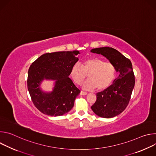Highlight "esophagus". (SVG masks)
Instances as JSON below:
<instances>
[{"label": "esophagus", "mask_w": 156, "mask_h": 156, "mask_svg": "<svg viewBox=\"0 0 156 156\" xmlns=\"http://www.w3.org/2000/svg\"><path fill=\"white\" fill-rule=\"evenodd\" d=\"M87 94V93L84 92V91H81V92H80V95H82V96H85V95H86Z\"/></svg>", "instance_id": "esophagus-1"}]
</instances>
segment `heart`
<instances>
[{
    "label": "heart",
    "mask_w": 156,
    "mask_h": 156,
    "mask_svg": "<svg viewBox=\"0 0 156 156\" xmlns=\"http://www.w3.org/2000/svg\"><path fill=\"white\" fill-rule=\"evenodd\" d=\"M88 75L89 80L83 85L85 90L103 91L114 81L116 75L115 65L110 62L93 57L84 60L83 66L74 63L70 71V76L76 84H81Z\"/></svg>",
    "instance_id": "1"
}]
</instances>
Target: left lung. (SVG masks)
Returning a JSON list of instances; mask_svg holds the SVG:
<instances>
[{
    "mask_svg": "<svg viewBox=\"0 0 156 156\" xmlns=\"http://www.w3.org/2000/svg\"><path fill=\"white\" fill-rule=\"evenodd\" d=\"M93 53L101 54L112 63L119 76L103 91L98 93L96 102L91 106L93 112L102 118H112L127 107L135 86V80L132 64L117 50L108 47L93 49Z\"/></svg>",
    "mask_w": 156,
    "mask_h": 156,
    "instance_id": "8db88e82",
    "label": "left lung"
}]
</instances>
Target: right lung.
I'll use <instances>...</instances> for the list:
<instances>
[{
	"instance_id": "obj_1",
	"label": "right lung",
	"mask_w": 156,
	"mask_h": 156,
	"mask_svg": "<svg viewBox=\"0 0 156 156\" xmlns=\"http://www.w3.org/2000/svg\"><path fill=\"white\" fill-rule=\"evenodd\" d=\"M78 51L46 53L37 58L28 70L27 84L35 107L44 114L60 116L73 108L80 93L69 77L72 65L78 60ZM44 79L55 80L52 92L45 93L40 88Z\"/></svg>"
}]
</instances>
